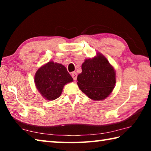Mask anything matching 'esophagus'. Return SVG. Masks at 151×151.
Wrapping results in <instances>:
<instances>
[{
	"mask_svg": "<svg viewBox=\"0 0 151 151\" xmlns=\"http://www.w3.org/2000/svg\"><path fill=\"white\" fill-rule=\"evenodd\" d=\"M71 76H72V77L73 78L74 81L76 80V78H77V74H76V72H73L71 73Z\"/></svg>",
	"mask_w": 151,
	"mask_h": 151,
	"instance_id": "34e87169",
	"label": "esophagus"
}]
</instances>
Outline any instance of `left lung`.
<instances>
[{
	"label": "left lung",
	"mask_w": 151,
	"mask_h": 151,
	"mask_svg": "<svg viewBox=\"0 0 151 151\" xmlns=\"http://www.w3.org/2000/svg\"><path fill=\"white\" fill-rule=\"evenodd\" d=\"M79 88L94 101L106 99L116 83L115 72L108 60L102 55L86 60L82 65V73L77 76Z\"/></svg>",
	"instance_id": "left-lung-1"
}]
</instances>
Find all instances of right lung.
Here are the masks:
<instances>
[{
	"label": "right lung",
	"mask_w": 151,
	"mask_h": 151,
	"mask_svg": "<svg viewBox=\"0 0 151 151\" xmlns=\"http://www.w3.org/2000/svg\"><path fill=\"white\" fill-rule=\"evenodd\" d=\"M73 81L72 76L65 66L52 61L41 66L35 76V83L38 91L48 101L58 98L65 85Z\"/></svg>",
	"instance_id": "1"
}]
</instances>
